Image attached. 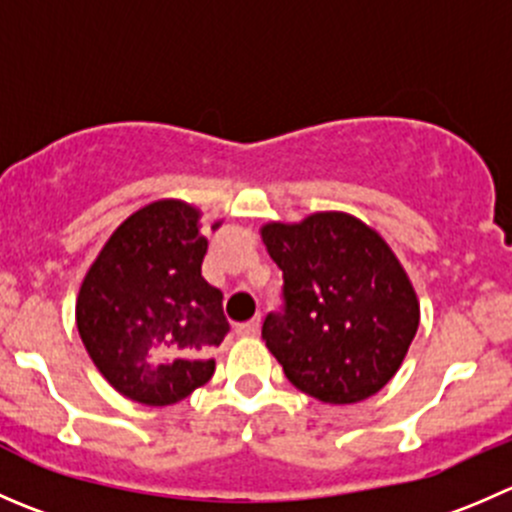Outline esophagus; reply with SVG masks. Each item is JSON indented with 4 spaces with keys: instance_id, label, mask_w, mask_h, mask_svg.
<instances>
[{
    "instance_id": "34e87169",
    "label": "esophagus",
    "mask_w": 512,
    "mask_h": 512,
    "mask_svg": "<svg viewBox=\"0 0 512 512\" xmlns=\"http://www.w3.org/2000/svg\"><path fill=\"white\" fill-rule=\"evenodd\" d=\"M235 332L242 337H255L257 332H260V317H252V320L240 322V325L235 327Z\"/></svg>"
}]
</instances>
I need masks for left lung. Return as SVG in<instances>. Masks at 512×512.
Instances as JSON below:
<instances>
[{
  "label": "left lung",
  "mask_w": 512,
  "mask_h": 512,
  "mask_svg": "<svg viewBox=\"0 0 512 512\" xmlns=\"http://www.w3.org/2000/svg\"><path fill=\"white\" fill-rule=\"evenodd\" d=\"M282 270V307L262 322V340L287 380L330 405L370 398L403 365L420 307L385 240L342 212L300 225L262 227Z\"/></svg>",
  "instance_id": "8db88e82"
}]
</instances>
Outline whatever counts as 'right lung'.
<instances>
[{"instance_id": "obj_1", "label": "right lung", "mask_w": 512, "mask_h": 512, "mask_svg": "<svg viewBox=\"0 0 512 512\" xmlns=\"http://www.w3.org/2000/svg\"><path fill=\"white\" fill-rule=\"evenodd\" d=\"M197 220L177 200L142 207L114 230L79 290V337L135 403L172 405L202 388L230 332L222 292L202 277L207 237Z\"/></svg>"}]
</instances>
